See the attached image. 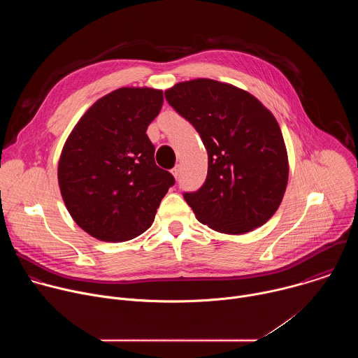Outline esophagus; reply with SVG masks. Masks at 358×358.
<instances>
[{"label":"esophagus","instance_id":"obj_1","mask_svg":"<svg viewBox=\"0 0 358 358\" xmlns=\"http://www.w3.org/2000/svg\"><path fill=\"white\" fill-rule=\"evenodd\" d=\"M171 173H173V176H174L176 178H178V176H180V166H176V167L171 170Z\"/></svg>","mask_w":358,"mask_h":358}]
</instances>
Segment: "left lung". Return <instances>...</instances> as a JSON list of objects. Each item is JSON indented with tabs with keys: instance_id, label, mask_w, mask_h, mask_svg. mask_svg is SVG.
<instances>
[{
	"instance_id": "left-lung-1",
	"label": "left lung",
	"mask_w": 358,
	"mask_h": 358,
	"mask_svg": "<svg viewBox=\"0 0 358 358\" xmlns=\"http://www.w3.org/2000/svg\"><path fill=\"white\" fill-rule=\"evenodd\" d=\"M164 96L208 151L206 182L182 194L196 220L232 235L264 225L279 208L289 177L273 115L250 93L213 79L177 83Z\"/></svg>"
}]
</instances>
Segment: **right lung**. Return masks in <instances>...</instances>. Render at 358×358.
Here are the masks:
<instances>
[{
	"label": "right lung",
	"instance_id": "right-lung-1",
	"mask_svg": "<svg viewBox=\"0 0 358 358\" xmlns=\"http://www.w3.org/2000/svg\"><path fill=\"white\" fill-rule=\"evenodd\" d=\"M163 92L120 87L100 97L69 134L58 181L73 221L105 242L141 235L176 180L155 162L145 134L163 106Z\"/></svg>",
	"mask_w": 358,
	"mask_h": 358
}]
</instances>
